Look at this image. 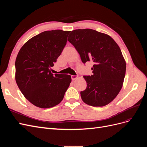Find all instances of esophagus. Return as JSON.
<instances>
[{
    "mask_svg": "<svg viewBox=\"0 0 147 147\" xmlns=\"http://www.w3.org/2000/svg\"><path fill=\"white\" fill-rule=\"evenodd\" d=\"M71 78H72V80L74 81L78 78V76H76V75H71Z\"/></svg>",
    "mask_w": 147,
    "mask_h": 147,
    "instance_id": "1",
    "label": "esophagus"
}]
</instances>
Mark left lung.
Here are the masks:
<instances>
[{
	"label": "left lung",
	"instance_id": "1",
	"mask_svg": "<svg viewBox=\"0 0 147 147\" xmlns=\"http://www.w3.org/2000/svg\"><path fill=\"white\" fill-rule=\"evenodd\" d=\"M83 63L92 61L91 76H83L87 86L81 91L82 100L93 107L110 103L121 90L126 64L121 50L109 35L91 29L72 30L68 37Z\"/></svg>",
	"mask_w": 147,
	"mask_h": 147
}]
</instances>
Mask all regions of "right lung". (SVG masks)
<instances>
[{
  "label": "right lung",
  "mask_w": 147,
  "mask_h": 147,
  "mask_svg": "<svg viewBox=\"0 0 147 147\" xmlns=\"http://www.w3.org/2000/svg\"><path fill=\"white\" fill-rule=\"evenodd\" d=\"M71 31L47 30L29 39L15 61V80L22 94L42 109L59 104L72 81L69 75H53L50 67L63 51Z\"/></svg>",
  "instance_id": "add662e5"
}]
</instances>
